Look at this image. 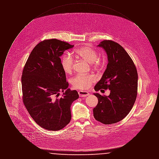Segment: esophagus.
<instances>
[{"label": "esophagus", "instance_id": "34e87169", "mask_svg": "<svg viewBox=\"0 0 159 159\" xmlns=\"http://www.w3.org/2000/svg\"><path fill=\"white\" fill-rule=\"evenodd\" d=\"M79 95L80 97H84L89 95V93L86 91H80L78 92Z\"/></svg>", "mask_w": 159, "mask_h": 159}]
</instances>
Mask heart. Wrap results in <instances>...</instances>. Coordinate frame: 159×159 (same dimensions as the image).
Listing matches in <instances>:
<instances>
[{
    "label": "heart",
    "instance_id": "obj_1",
    "mask_svg": "<svg viewBox=\"0 0 159 159\" xmlns=\"http://www.w3.org/2000/svg\"><path fill=\"white\" fill-rule=\"evenodd\" d=\"M75 55L91 63L92 68L94 70H98L102 66V60L98 57V51L89 46H84L77 49ZM61 65L66 74H71L74 68L75 60L70 55L64 54L61 59ZM96 80L95 76L92 75H77L71 79V83L75 89L84 91L90 88Z\"/></svg>",
    "mask_w": 159,
    "mask_h": 159
}]
</instances>
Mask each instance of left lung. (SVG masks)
Wrapping results in <instances>:
<instances>
[{"mask_svg": "<svg viewBox=\"0 0 159 159\" xmlns=\"http://www.w3.org/2000/svg\"><path fill=\"white\" fill-rule=\"evenodd\" d=\"M98 46L105 49L108 62L94 89H110V93L109 96L94 93L98 102L93 112L97 121L109 125L121 121L132 108L138 93V73L134 61L120 45L104 40Z\"/></svg>", "mask_w": 159, "mask_h": 159, "instance_id": "8db88e82", "label": "left lung"}]
</instances>
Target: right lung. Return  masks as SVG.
I'll use <instances>...</instances> for the list:
<instances>
[{
  "label": "right lung",
  "instance_id": "add662e5",
  "mask_svg": "<svg viewBox=\"0 0 159 159\" xmlns=\"http://www.w3.org/2000/svg\"><path fill=\"white\" fill-rule=\"evenodd\" d=\"M74 45L58 39H45L31 51L21 77L23 102L29 113L40 127L59 130L71 120L70 107L79 98L68 87L60 57Z\"/></svg>",
  "mask_w": 159,
  "mask_h": 159
}]
</instances>
